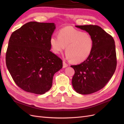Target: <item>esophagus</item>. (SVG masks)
<instances>
[{"mask_svg":"<svg viewBox=\"0 0 124 124\" xmlns=\"http://www.w3.org/2000/svg\"><path fill=\"white\" fill-rule=\"evenodd\" d=\"M68 65L67 64V63L65 61H63V68H66V67H68Z\"/></svg>","mask_w":124,"mask_h":124,"instance_id":"34e87169","label":"esophagus"}]
</instances>
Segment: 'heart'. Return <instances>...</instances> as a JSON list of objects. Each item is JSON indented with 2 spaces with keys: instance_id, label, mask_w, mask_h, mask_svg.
<instances>
[{
  "instance_id": "heart-1",
  "label": "heart",
  "mask_w": 124,
  "mask_h": 124,
  "mask_svg": "<svg viewBox=\"0 0 124 124\" xmlns=\"http://www.w3.org/2000/svg\"><path fill=\"white\" fill-rule=\"evenodd\" d=\"M50 43L52 51L59 54L66 48V57L75 63H81L87 59L92 54L94 41L93 37L84 32L71 26L62 28L58 36H51Z\"/></svg>"
}]
</instances>
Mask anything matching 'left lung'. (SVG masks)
Returning <instances> with one entry per match:
<instances>
[{"instance_id": "8db88e82", "label": "left lung", "mask_w": 124, "mask_h": 124, "mask_svg": "<svg viewBox=\"0 0 124 124\" xmlns=\"http://www.w3.org/2000/svg\"><path fill=\"white\" fill-rule=\"evenodd\" d=\"M85 31L94 41L92 54L84 62L71 67L75 73L72 79L74 89L78 93L88 95L104 87L116 68V54L114 39L97 25L76 26Z\"/></svg>"}]
</instances>
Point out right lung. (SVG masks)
Here are the masks:
<instances>
[{
	"instance_id": "1",
	"label": "right lung",
	"mask_w": 124,
	"mask_h": 124,
	"mask_svg": "<svg viewBox=\"0 0 124 124\" xmlns=\"http://www.w3.org/2000/svg\"><path fill=\"white\" fill-rule=\"evenodd\" d=\"M53 23L30 22L11 35L6 56L7 67L15 83L24 91L42 95L51 89L54 74L62 61L50 51Z\"/></svg>"
}]
</instances>
